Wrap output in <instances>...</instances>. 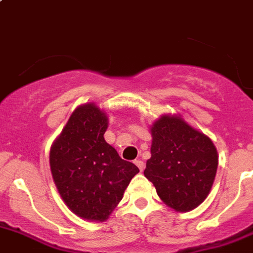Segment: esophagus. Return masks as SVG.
I'll list each match as a JSON object with an SVG mask.
<instances>
[{"instance_id":"1","label":"esophagus","mask_w":253,"mask_h":253,"mask_svg":"<svg viewBox=\"0 0 253 253\" xmlns=\"http://www.w3.org/2000/svg\"><path fill=\"white\" fill-rule=\"evenodd\" d=\"M134 163H135V165L137 166V168L140 169V171H142V170H144V169H145V163L142 162L141 160H136V161H134Z\"/></svg>"}]
</instances>
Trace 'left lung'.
I'll use <instances>...</instances> for the list:
<instances>
[{
  "label": "left lung",
  "mask_w": 253,
  "mask_h": 253,
  "mask_svg": "<svg viewBox=\"0 0 253 253\" xmlns=\"http://www.w3.org/2000/svg\"><path fill=\"white\" fill-rule=\"evenodd\" d=\"M151 134L145 176L167 206L178 212L194 210L205 201L214 181L218 167L214 145L180 117H161Z\"/></svg>",
  "instance_id": "8db88e82"
}]
</instances>
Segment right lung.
Wrapping results in <instances>:
<instances>
[{
  "instance_id": "1",
  "label": "right lung",
  "mask_w": 253,
  "mask_h": 253,
  "mask_svg": "<svg viewBox=\"0 0 253 253\" xmlns=\"http://www.w3.org/2000/svg\"><path fill=\"white\" fill-rule=\"evenodd\" d=\"M108 118L93 103L80 106L56 139L49 166L59 195L69 210L90 220H106L139 173L106 142Z\"/></svg>"
}]
</instances>
